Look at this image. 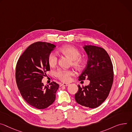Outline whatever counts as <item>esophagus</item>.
Instances as JSON below:
<instances>
[{"mask_svg": "<svg viewBox=\"0 0 132 132\" xmlns=\"http://www.w3.org/2000/svg\"><path fill=\"white\" fill-rule=\"evenodd\" d=\"M68 85H69L68 84H65V83H64V84H61V86H68Z\"/></svg>", "mask_w": 132, "mask_h": 132, "instance_id": "obj_1", "label": "esophagus"}]
</instances>
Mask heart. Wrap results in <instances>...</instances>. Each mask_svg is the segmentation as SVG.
I'll list each match as a JSON object with an SVG mask.
<instances>
[{
	"instance_id": "heart-1",
	"label": "heart",
	"mask_w": 132,
	"mask_h": 132,
	"mask_svg": "<svg viewBox=\"0 0 132 132\" xmlns=\"http://www.w3.org/2000/svg\"><path fill=\"white\" fill-rule=\"evenodd\" d=\"M60 53L68 57L71 59V64L76 68H81L84 63V59L80 57V52L75 47L67 45L61 47L59 50ZM58 62L57 55L51 53L48 56V64L51 67L56 65ZM56 77L63 82H68L70 80V77L73 75V71L69 70L58 69L55 73Z\"/></svg>"
}]
</instances>
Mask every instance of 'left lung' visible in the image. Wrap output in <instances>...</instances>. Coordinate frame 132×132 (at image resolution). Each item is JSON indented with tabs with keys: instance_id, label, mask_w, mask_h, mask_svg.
Instances as JSON below:
<instances>
[{
	"instance_id": "obj_1",
	"label": "left lung",
	"mask_w": 132,
	"mask_h": 132,
	"mask_svg": "<svg viewBox=\"0 0 132 132\" xmlns=\"http://www.w3.org/2000/svg\"><path fill=\"white\" fill-rule=\"evenodd\" d=\"M83 48L88 61L78 80L87 79L90 84L85 87L78 85L75 98L79 105L94 109L100 106L110 94L114 79L113 66L110 56L103 48L92 45H85Z\"/></svg>"
}]
</instances>
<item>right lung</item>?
I'll use <instances>...</instances> for the list:
<instances>
[{
    "mask_svg": "<svg viewBox=\"0 0 132 132\" xmlns=\"http://www.w3.org/2000/svg\"><path fill=\"white\" fill-rule=\"evenodd\" d=\"M56 46L37 42L29 46L19 58L16 67V81L22 98L37 109H44L56 98L59 85L52 81L44 86L42 80L50 70L48 56Z\"/></svg>",
    "mask_w": 132,
    "mask_h": 132,
    "instance_id": "obj_1",
    "label": "right lung"
}]
</instances>
